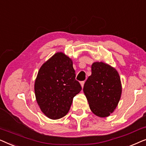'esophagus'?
Listing matches in <instances>:
<instances>
[{"mask_svg": "<svg viewBox=\"0 0 146 146\" xmlns=\"http://www.w3.org/2000/svg\"><path fill=\"white\" fill-rule=\"evenodd\" d=\"M84 83H85L84 81H82L81 82H80V84H81L82 87V88H83V86H84Z\"/></svg>", "mask_w": 146, "mask_h": 146, "instance_id": "34e87169", "label": "esophagus"}]
</instances>
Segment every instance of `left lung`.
I'll return each instance as SVG.
<instances>
[{"instance_id": "left-lung-1", "label": "left lung", "mask_w": 146, "mask_h": 146, "mask_svg": "<svg viewBox=\"0 0 146 146\" xmlns=\"http://www.w3.org/2000/svg\"><path fill=\"white\" fill-rule=\"evenodd\" d=\"M90 108L99 117H107L116 108L121 97V86L117 72L103 62L92 65V75L84 86Z\"/></svg>"}]
</instances>
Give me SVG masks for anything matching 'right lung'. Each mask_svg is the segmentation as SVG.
<instances>
[{
  "label": "right lung",
  "mask_w": 146,
  "mask_h": 146,
  "mask_svg": "<svg viewBox=\"0 0 146 146\" xmlns=\"http://www.w3.org/2000/svg\"><path fill=\"white\" fill-rule=\"evenodd\" d=\"M75 78L72 61L62 52L55 54L40 68L35 96L42 111L49 118H61L68 112L73 98L82 90Z\"/></svg>",
  "instance_id": "right-lung-1"
}]
</instances>
